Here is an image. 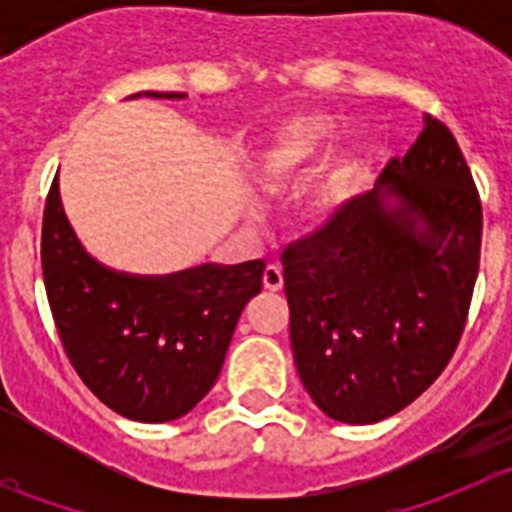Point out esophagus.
I'll return each instance as SVG.
<instances>
[{
  "label": "esophagus",
  "mask_w": 512,
  "mask_h": 512,
  "mask_svg": "<svg viewBox=\"0 0 512 512\" xmlns=\"http://www.w3.org/2000/svg\"><path fill=\"white\" fill-rule=\"evenodd\" d=\"M264 287L269 289V292H279V289L284 287V277H282V269L279 266H266L264 271Z\"/></svg>",
  "instance_id": "1"
}]
</instances>
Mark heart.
Wrapping results in <instances>:
<instances>
[{
	"instance_id": "obj_1",
	"label": "heart",
	"mask_w": 512,
	"mask_h": 512,
	"mask_svg": "<svg viewBox=\"0 0 512 512\" xmlns=\"http://www.w3.org/2000/svg\"><path fill=\"white\" fill-rule=\"evenodd\" d=\"M343 128H346V122H343L341 117L320 115V112L318 115H302L295 117V120H289L287 125H282V130L274 135V143H271L269 151L261 158V174H264L266 179H284V176L295 174L302 166L315 161V158L341 135ZM366 146H369V143H366V133L356 130V133L351 135V146H348V153L343 156L338 169L333 171V176L320 187V207H330L346 194V189L351 187V182H354L356 174H359Z\"/></svg>"
}]
</instances>
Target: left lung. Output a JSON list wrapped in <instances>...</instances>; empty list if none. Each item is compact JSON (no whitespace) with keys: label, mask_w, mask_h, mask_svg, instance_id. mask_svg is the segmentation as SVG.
I'll use <instances>...</instances> for the list:
<instances>
[{"label":"left lung","mask_w":512,"mask_h":512,"mask_svg":"<svg viewBox=\"0 0 512 512\" xmlns=\"http://www.w3.org/2000/svg\"><path fill=\"white\" fill-rule=\"evenodd\" d=\"M479 248L472 171L431 115L372 192L287 246L292 356L328 418L379 423L436 382L467 323Z\"/></svg>","instance_id":"left-lung-1"}]
</instances>
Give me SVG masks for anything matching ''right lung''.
I'll use <instances>...</instances> for the list:
<instances>
[{
  "instance_id": "obj_1",
  "label": "right lung",
  "mask_w": 512,
  "mask_h": 512,
  "mask_svg": "<svg viewBox=\"0 0 512 512\" xmlns=\"http://www.w3.org/2000/svg\"><path fill=\"white\" fill-rule=\"evenodd\" d=\"M184 99L182 92L133 97ZM130 97V99H133ZM43 282L71 366L110 410L138 423L182 418L220 377L243 307L266 264H200L164 277L128 274L81 246L51 184L40 238Z\"/></svg>"
}]
</instances>
